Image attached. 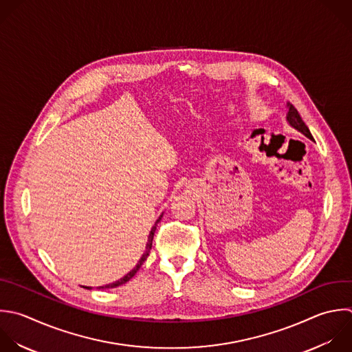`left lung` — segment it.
<instances>
[{"label": "left lung", "mask_w": 352, "mask_h": 352, "mask_svg": "<svg viewBox=\"0 0 352 352\" xmlns=\"http://www.w3.org/2000/svg\"><path fill=\"white\" fill-rule=\"evenodd\" d=\"M287 107H289V113H287V121H289V124L294 128V129H297V131H300L302 135H305L307 138H309V139H312V135H311V132H309V129L307 128V125L304 124V121L301 120V117H300V114H298V111L294 109V106L293 104H287Z\"/></svg>", "instance_id": "left-lung-1"}]
</instances>
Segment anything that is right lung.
Returning a JSON list of instances; mask_svg holds the SVG:
<instances>
[{"label":"right lung","instance_id":"right-lung-1","mask_svg":"<svg viewBox=\"0 0 352 352\" xmlns=\"http://www.w3.org/2000/svg\"><path fill=\"white\" fill-rule=\"evenodd\" d=\"M161 220V217L157 220V223ZM157 223H155V226L151 228V231H150V235H148V242H147V246H146V252H144V254L142 256V258L139 260V263H138V265L131 271V272H128L124 278H121L120 280H116V282H113V283H109V285H106V286H99V289H110V287H117V286H120V285H122V283H125V282H128L138 271H139V268L142 267V264L144 263V260L148 257V253H150V249H151V246H153V238H154V232H155V230H157ZM87 289H91V287H87Z\"/></svg>","mask_w":352,"mask_h":352}]
</instances>
